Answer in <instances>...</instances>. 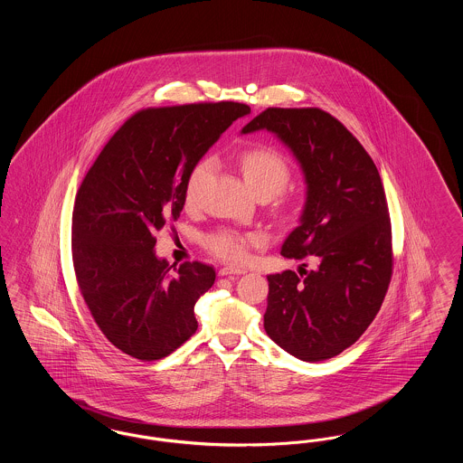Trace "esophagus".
I'll use <instances>...</instances> for the list:
<instances>
[{
    "label": "esophagus",
    "instance_id": "34e87169",
    "mask_svg": "<svg viewBox=\"0 0 463 463\" xmlns=\"http://www.w3.org/2000/svg\"><path fill=\"white\" fill-rule=\"evenodd\" d=\"M246 272V269H242V267H222L221 270H219V274L221 276H241Z\"/></svg>",
    "mask_w": 463,
    "mask_h": 463
}]
</instances>
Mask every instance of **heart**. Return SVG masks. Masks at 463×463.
Listing matches in <instances>:
<instances>
[{"label":"heart","mask_w":463,"mask_h":463,"mask_svg":"<svg viewBox=\"0 0 463 463\" xmlns=\"http://www.w3.org/2000/svg\"><path fill=\"white\" fill-rule=\"evenodd\" d=\"M215 165L217 161L213 156H203L193 165L184 185V201L187 206L198 204L201 191L213 174ZM240 168L246 184L259 198H272L276 194L278 210L287 208L289 201L283 194V189L289 182L291 168L285 156L272 147L253 146L240 155ZM257 242V236H246L232 229H215L203 236V244L210 253L232 264L242 262Z\"/></svg>","instance_id":"obj_1"}]
</instances>
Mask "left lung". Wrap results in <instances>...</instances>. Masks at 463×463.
Listing matches in <instances>:
<instances>
[{
  "label": "left lung",
  "instance_id": "1",
  "mask_svg": "<svg viewBox=\"0 0 463 463\" xmlns=\"http://www.w3.org/2000/svg\"><path fill=\"white\" fill-rule=\"evenodd\" d=\"M257 130L287 144L307 182L300 225L281 255L317 264L267 276L264 328L291 355L325 361L357 342L389 289L392 229L382 178L359 140L326 110L269 108L242 133Z\"/></svg>",
  "mask_w": 463,
  "mask_h": 463
}]
</instances>
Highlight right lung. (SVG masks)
I'll list each match as a JSON object with an SVG mask.
<instances>
[{
	"label": "right lung",
	"instance_id": "1",
	"mask_svg": "<svg viewBox=\"0 0 463 463\" xmlns=\"http://www.w3.org/2000/svg\"><path fill=\"white\" fill-rule=\"evenodd\" d=\"M240 102L138 110L83 178L72 210V264L91 317L114 347L140 361L174 353L196 330L194 306L215 269L157 259L156 231L176 221L193 165L232 121Z\"/></svg>",
	"mask_w": 463,
	"mask_h": 463
}]
</instances>
